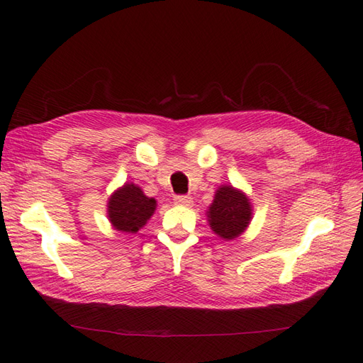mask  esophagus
<instances>
[{"label":"esophagus","instance_id":"obj_1","mask_svg":"<svg viewBox=\"0 0 363 363\" xmlns=\"http://www.w3.org/2000/svg\"><path fill=\"white\" fill-rule=\"evenodd\" d=\"M175 205H182V206H191L192 205V199L189 196H175L174 197Z\"/></svg>","mask_w":363,"mask_h":363}]
</instances>
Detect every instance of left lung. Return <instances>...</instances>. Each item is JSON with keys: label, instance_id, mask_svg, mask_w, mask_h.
Wrapping results in <instances>:
<instances>
[{"label": "left lung", "instance_id": "8db88e82", "mask_svg": "<svg viewBox=\"0 0 363 363\" xmlns=\"http://www.w3.org/2000/svg\"><path fill=\"white\" fill-rule=\"evenodd\" d=\"M206 214L214 233L224 240H233L247 228L252 219V206L242 191L220 186Z\"/></svg>", "mask_w": 363, "mask_h": 363}]
</instances>
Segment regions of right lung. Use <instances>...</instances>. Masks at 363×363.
<instances>
[{"mask_svg": "<svg viewBox=\"0 0 363 363\" xmlns=\"http://www.w3.org/2000/svg\"><path fill=\"white\" fill-rule=\"evenodd\" d=\"M157 208V201L147 197L138 184L125 183L108 201V218L119 232L136 233Z\"/></svg>", "mask_w": 363, "mask_h": 363, "instance_id": "add662e5", "label": "right lung"}]
</instances>
